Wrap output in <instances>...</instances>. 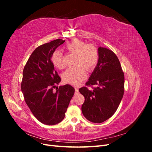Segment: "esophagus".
<instances>
[{"mask_svg": "<svg viewBox=\"0 0 152 152\" xmlns=\"http://www.w3.org/2000/svg\"><path fill=\"white\" fill-rule=\"evenodd\" d=\"M75 93H77L78 92H79V88H78V87H75Z\"/></svg>", "mask_w": 152, "mask_h": 152, "instance_id": "1", "label": "esophagus"}]
</instances>
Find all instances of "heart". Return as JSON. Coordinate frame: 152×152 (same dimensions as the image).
Segmentation results:
<instances>
[{"label": "heart", "instance_id": "obj_1", "mask_svg": "<svg viewBox=\"0 0 152 152\" xmlns=\"http://www.w3.org/2000/svg\"><path fill=\"white\" fill-rule=\"evenodd\" d=\"M66 49L73 54H77L75 65L64 73L63 80L68 84L77 86L86 77V70L88 72L94 70L99 61V51L93 44H87L83 41L75 39L68 42ZM52 62L58 69L65 67L63 61V54L56 50L52 54Z\"/></svg>", "mask_w": 152, "mask_h": 152}]
</instances>
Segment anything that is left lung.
<instances>
[{"label": "left lung", "mask_w": 152, "mask_h": 152, "mask_svg": "<svg viewBox=\"0 0 152 152\" xmlns=\"http://www.w3.org/2000/svg\"><path fill=\"white\" fill-rule=\"evenodd\" d=\"M99 61L85 87L79 89L84 96V116L91 122L102 123L115 113L124 93V73L116 54L99 47ZM95 87H94V86ZM91 86L93 90H89Z\"/></svg>", "instance_id": "obj_1"}]
</instances>
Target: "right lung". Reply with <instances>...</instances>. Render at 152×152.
<instances>
[{
  "instance_id": "1",
  "label": "right lung",
  "mask_w": 152,
  "mask_h": 152,
  "mask_svg": "<svg viewBox=\"0 0 152 152\" xmlns=\"http://www.w3.org/2000/svg\"><path fill=\"white\" fill-rule=\"evenodd\" d=\"M65 42L58 39L37 48L31 53L23 72L21 91L25 102L39 121L45 125L61 122L75 89L66 84L56 87L61 78L54 70L53 53Z\"/></svg>"
}]
</instances>
